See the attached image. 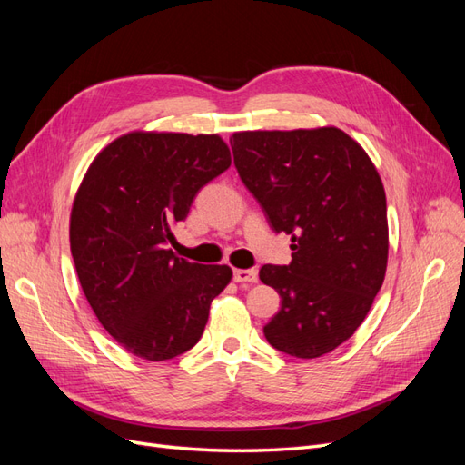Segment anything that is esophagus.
Returning a JSON list of instances; mask_svg holds the SVG:
<instances>
[{"label":"esophagus","instance_id":"1","mask_svg":"<svg viewBox=\"0 0 465 465\" xmlns=\"http://www.w3.org/2000/svg\"><path fill=\"white\" fill-rule=\"evenodd\" d=\"M236 283H258V272L256 270H234Z\"/></svg>","mask_w":465,"mask_h":465}]
</instances>
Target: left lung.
<instances>
[{
	"mask_svg": "<svg viewBox=\"0 0 465 465\" xmlns=\"http://www.w3.org/2000/svg\"><path fill=\"white\" fill-rule=\"evenodd\" d=\"M236 171L275 232L291 234L289 265H263L281 297L263 328L277 351L316 359L367 318L388 265L386 193L374 163L340 128L236 132Z\"/></svg>",
	"mask_w": 465,
	"mask_h": 465,
	"instance_id": "left-lung-1",
	"label": "left lung"
}]
</instances>
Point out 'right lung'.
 Returning <instances> with one entry per match:
<instances>
[{
	"label": "right lung",
	"mask_w": 465,
	"mask_h": 465,
	"mask_svg": "<svg viewBox=\"0 0 465 465\" xmlns=\"http://www.w3.org/2000/svg\"><path fill=\"white\" fill-rule=\"evenodd\" d=\"M229 166L217 134L130 132L83 176L69 217L72 256L94 316L128 353L166 361L200 341L232 270L186 262L168 242L195 193Z\"/></svg>",
	"instance_id": "obj_1"
}]
</instances>
